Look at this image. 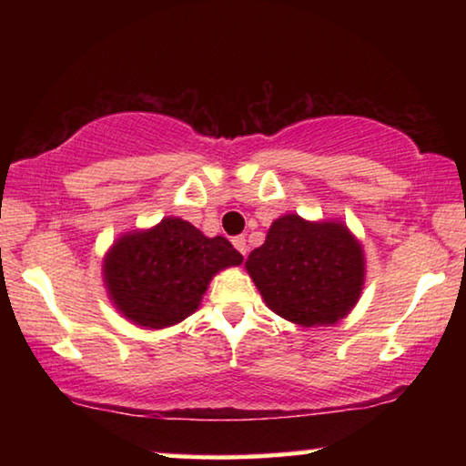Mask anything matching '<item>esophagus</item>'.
Here are the masks:
<instances>
[{"instance_id":"1","label":"esophagus","mask_w":466,"mask_h":466,"mask_svg":"<svg viewBox=\"0 0 466 466\" xmlns=\"http://www.w3.org/2000/svg\"><path fill=\"white\" fill-rule=\"evenodd\" d=\"M232 244H234V248L240 252V255H247L248 247H247V238H244V236H234V238H232Z\"/></svg>"}]
</instances>
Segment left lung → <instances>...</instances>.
Masks as SVG:
<instances>
[{
    "label": "left lung",
    "mask_w": 466,
    "mask_h": 466,
    "mask_svg": "<svg viewBox=\"0 0 466 466\" xmlns=\"http://www.w3.org/2000/svg\"><path fill=\"white\" fill-rule=\"evenodd\" d=\"M244 267L265 304L299 327L345 319L366 278L364 250L345 224L306 222L296 214L275 219Z\"/></svg>",
    "instance_id": "1"
}]
</instances>
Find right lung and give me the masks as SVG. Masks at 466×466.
Returning <instances> with one entry per match:
<instances>
[{"label": "right lung", "instance_id": "1", "mask_svg": "<svg viewBox=\"0 0 466 466\" xmlns=\"http://www.w3.org/2000/svg\"><path fill=\"white\" fill-rule=\"evenodd\" d=\"M242 263L224 236L208 238L180 218L123 234L105 257L102 273L115 309L133 325L164 329L199 309L211 278Z\"/></svg>", "mask_w": 466, "mask_h": 466}]
</instances>
